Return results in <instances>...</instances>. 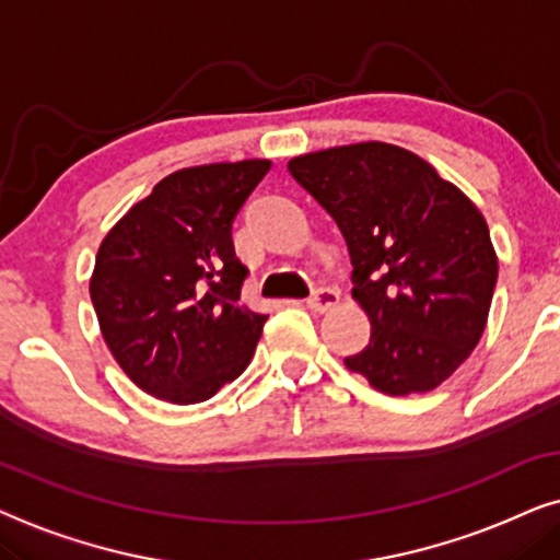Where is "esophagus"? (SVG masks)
<instances>
[{
    "label": "esophagus",
    "mask_w": 560,
    "mask_h": 560,
    "mask_svg": "<svg viewBox=\"0 0 560 560\" xmlns=\"http://www.w3.org/2000/svg\"><path fill=\"white\" fill-rule=\"evenodd\" d=\"M340 302V292L335 287H319L312 292V296L307 300V307L315 310V312H327L332 310L335 304Z\"/></svg>",
    "instance_id": "esophagus-1"
}]
</instances>
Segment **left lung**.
<instances>
[{
  "label": "left lung",
  "instance_id": "8db88e82",
  "mask_svg": "<svg viewBox=\"0 0 560 560\" xmlns=\"http://www.w3.org/2000/svg\"><path fill=\"white\" fill-rule=\"evenodd\" d=\"M289 171L338 222L371 340L346 366L374 389L430 392L479 342L497 287L489 228L420 155L389 143L307 153Z\"/></svg>",
  "mask_w": 560,
  "mask_h": 560
}]
</instances>
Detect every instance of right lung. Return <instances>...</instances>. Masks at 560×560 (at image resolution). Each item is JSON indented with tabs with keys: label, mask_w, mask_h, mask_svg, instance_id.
Listing matches in <instances>:
<instances>
[{
	"label": "right lung",
	"mask_w": 560,
	"mask_h": 560,
	"mask_svg": "<svg viewBox=\"0 0 560 560\" xmlns=\"http://www.w3.org/2000/svg\"><path fill=\"white\" fill-rule=\"evenodd\" d=\"M268 161L182 168L100 245L89 292L104 342L140 389L174 405L218 394L250 363L266 315L241 300L233 222Z\"/></svg>",
	"instance_id": "obj_1"
}]
</instances>
